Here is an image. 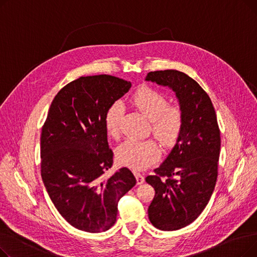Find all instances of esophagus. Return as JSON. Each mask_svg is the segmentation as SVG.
<instances>
[{
    "instance_id": "esophagus-1",
    "label": "esophagus",
    "mask_w": 257,
    "mask_h": 257,
    "mask_svg": "<svg viewBox=\"0 0 257 257\" xmlns=\"http://www.w3.org/2000/svg\"><path fill=\"white\" fill-rule=\"evenodd\" d=\"M136 178H137V182L139 185L143 184L145 182V176L141 173H136Z\"/></svg>"
}]
</instances>
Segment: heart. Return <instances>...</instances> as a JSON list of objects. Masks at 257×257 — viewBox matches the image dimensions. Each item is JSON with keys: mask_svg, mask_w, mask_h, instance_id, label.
I'll return each instance as SVG.
<instances>
[{"mask_svg": "<svg viewBox=\"0 0 257 257\" xmlns=\"http://www.w3.org/2000/svg\"><path fill=\"white\" fill-rule=\"evenodd\" d=\"M133 104L150 120L155 137L164 145H173L182 129L183 116L178 106H168V100L163 94L143 87L133 96ZM123 104L114 102L105 113V129L109 136H115L123 113ZM160 149L154 141H139L129 139L117 148L116 156L119 163L134 170H144L159 157Z\"/></svg>", "mask_w": 257, "mask_h": 257, "instance_id": "heart-1", "label": "heart"}]
</instances>
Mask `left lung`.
<instances>
[{
	"label": "left lung",
	"instance_id": "obj_1",
	"mask_svg": "<svg viewBox=\"0 0 257 257\" xmlns=\"http://www.w3.org/2000/svg\"><path fill=\"white\" fill-rule=\"evenodd\" d=\"M146 81L172 89L182 111L176 144L146 178L155 190L148 208L150 222L160 230H178L199 217L214 190L221 149L217 115L205 90L182 72H150Z\"/></svg>",
	"mask_w": 257,
	"mask_h": 257
}]
</instances>
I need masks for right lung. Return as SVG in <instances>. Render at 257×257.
Listing matches in <instances>:
<instances>
[{
    "label": "right lung",
    "instance_id": "add662e5",
    "mask_svg": "<svg viewBox=\"0 0 257 257\" xmlns=\"http://www.w3.org/2000/svg\"><path fill=\"white\" fill-rule=\"evenodd\" d=\"M131 83L109 75L80 77L54 98L40 136L42 178L62 218L79 230L106 231L116 221L119 199L136 185L131 171L112 176L105 113Z\"/></svg>",
    "mask_w": 257,
    "mask_h": 257
}]
</instances>
